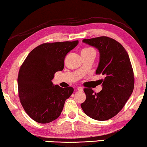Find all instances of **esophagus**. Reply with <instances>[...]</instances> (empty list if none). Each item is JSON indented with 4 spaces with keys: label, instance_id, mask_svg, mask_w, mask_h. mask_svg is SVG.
Masks as SVG:
<instances>
[{
    "label": "esophagus",
    "instance_id": "34e87169",
    "mask_svg": "<svg viewBox=\"0 0 147 147\" xmlns=\"http://www.w3.org/2000/svg\"><path fill=\"white\" fill-rule=\"evenodd\" d=\"M77 90L79 91H82L84 90V89L83 88H82V87H78V88H77Z\"/></svg>",
    "mask_w": 147,
    "mask_h": 147
}]
</instances>
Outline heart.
<instances>
[{
  "mask_svg": "<svg viewBox=\"0 0 147 147\" xmlns=\"http://www.w3.org/2000/svg\"><path fill=\"white\" fill-rule=\"evenodd\" d=\"M89 50H93V49H91V48H86V49H83L82 51V52H83V51H89Z\"/></svg>",
  "mask_w": 147,
  "mask_h": 147,
  "instance_id": "1",
  "label": "heart"
}]
</instances>
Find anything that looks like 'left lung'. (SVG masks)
I'll return each mask as SVG.
<instances>
[{
	"label": "left lung",
	"instance_id": "left-lung-1",
	"mask_svg": "<svg viewBox=\"0 0 147 147\" xmlns=\"http://www.w3.org/2000/svg\"><path fill=\"white\" fill-rule=\"evenodd\" d=\"M82 41L98 50L100 57L96 74L105 78L99 93H94L92 89H84L86 99L81 108L94 120H108L123 109L133 92L134 78L130 58L121 43L108 37Z\"/></svg>",
	"mask_w": 147,
	"mask_h": 147
}]
</instances>
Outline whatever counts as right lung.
<instances>
[{"instance_id": "obj_1", "label": "right lung", "mask_w": 147, "mask_h": 147, "mask_svg": "<svg viewBox=\"0 0 147 147\" xmlns=\"http://www.w3.org/2000/svg\"><path fill=\"white\" fill-rule=\"evenodd\" d=\"M78 41L41 44L29 53L19 72L17 82L20 101L35 121L45 124L58 118L65 102L73 93L72 87L54 85V74L64 67L67 54Z\"/></svg>"}]
</instances>
